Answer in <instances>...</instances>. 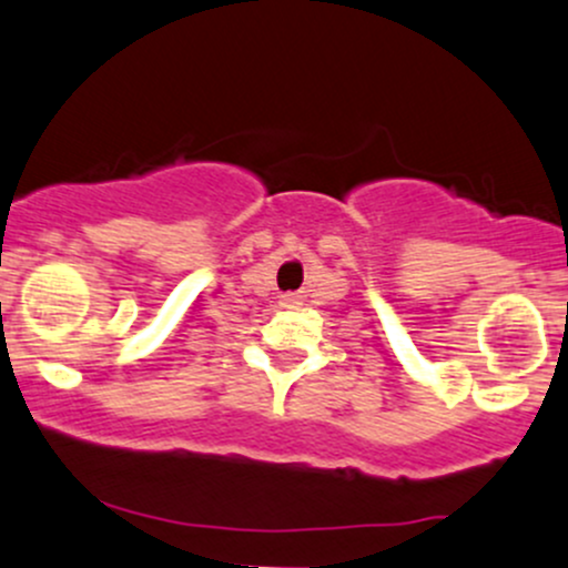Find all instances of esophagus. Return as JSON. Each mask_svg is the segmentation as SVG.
Here are the masks:
<instances>
[{
    "label": "esophagus",
    "mask_w": 568,
    "mask_h": 568,
    "mask_svg": "<svg viewBox=\"0 0 568 568\" xmlns=\"http://www.w3.org/2000/svg\"><path fill=\"white\" fill-rule=\"evenodd\" d=\"M283 304H285V307H294V304H300V300H296L294 294H285L283 296Z\"/></svg>",
    "instance_id": "esophagus-1"
}]
</instances>
